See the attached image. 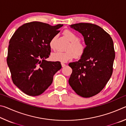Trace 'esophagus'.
<instances>
[{"label":"esophagus","instance_id":"obj_1","mask_svg":"<svg viewBox=\"0 0 126 126\" xmlns=\"http://www.w3.org/2000/svg\"><path fill=\"white\" fill-rule=\"evenodd\" d=\"M61 65H62V67H65V64H64V63H63V62H62L61 63Z\"/></svg>","mask_w":126,"mask_h":126}]
</instances>
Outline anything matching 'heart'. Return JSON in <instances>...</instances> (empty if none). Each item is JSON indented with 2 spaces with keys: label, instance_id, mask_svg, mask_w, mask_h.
<instances>
[{
  "label": "heart",
  "instance_id": "1",
  "mask_svg": "<svg viewBox=\"0 0 126 126\" xmlns=\"http://www.w3.org/2000/svg\"><path fill=\"white\" fill-rule=\"evenodd\" d=\"M64 35L71 42L67 47L65 52H57L53 53L51 55L53 61H59L61 62H67L75 57L76 58H80L84 54L86 50V46L83 42L79 40V36L70 30H65L63 32ZM55 38L51 39L49 46L51 49H54Z\"/></svg>",
  "mask_w": 126,
  "mask_h": 126
}]
</instances>
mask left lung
Segmentation results:
<instances>
[{"label": "left lung", "instance_id": "8db88e82", "mask_svg": "<svg viewBox=\"0 0 126 126\" xmlns=\"http://www.w3.org/2000/svg\"><path fill=\"white\" fill-rule=\"evenodd\" d=\"M84 37L86 50L78 62L70 63L69 84L78 95L89 98L99 93L113 73L115 58L113 42L108 33L91 23L70 25Z\"/></svg>", "mask_w": 126, "mask_h": 126}]
</instances>
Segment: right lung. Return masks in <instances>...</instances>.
<instances>
[{
    "instance_id": "1",
    "label": "right lung",
    "mask_w": 126,
    "mask_h": 126,
    "mask_svg": "<svg viewBox=\"0 0 126 126\" xmlns=\"http://www.w3.org/2000/svg\"><path fill=\"white\" fill-rule=\"evenodd\" d=\"M62 26L39 22L27 23L19 27L10 38L7 64L13 83L26 94H41L62 68L60 62L46 59L51 52L50 41Z\"/></svg>"
}]
</instances>
